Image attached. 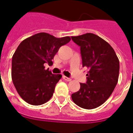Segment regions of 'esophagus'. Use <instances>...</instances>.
I'll list each match as a JSON object with an SVG mask.
<instances>
[{
    "label": "esophagus",
    "mask_w": 133,
    "mask_h": 133,
    "mask_svg": "<svg viewBox=\"0 0 133 133\" xmlns=\"http://www.w3.org/2000/svg\"><path fill=\"white\" fill-rule=\"evenodd\" d=\"M63 79H64V80H65V81H68V82H70L71 81V78H69V77H68L66 76H63Z\"/></svg>",
    "instance_id": "34e87169"
}]
</instances>
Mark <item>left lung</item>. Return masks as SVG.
<instances>
[{"label": "left lung", "mask_w": 133, "mask_h": 133, "mask_svg": "<svg viewBox=\"0 0 133 133\" xmlns=\"http://www.w3.org/2000/svg\"><path fill=\"white\" fill-rule=\"evenodd\" d=\"M80 47L82 66L89 69L86 83H79V91L72 94L78 107L95 109L109 99L118 83L119 60L111 45L92 33L72 36Z\"/></svg>", "instance_id": "1"}]
</instances>
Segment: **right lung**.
<instances>
[{
	"mask_svg": "<svg viewBox=\"0 0 133 133\" xmlns=\"http://www.w3.org/2000/svg\"><path fill=\"white\" fill-rule=\"evenodd\" d=\"M70 39V36L56 38L41 32L19 44L12 59V79L17 93L26 103L39 106L51 98L62 75L52 74L45 69L44 63L52 65L60 47Z\"/></svg>",
	"mask_w": 133,
	"mask_h": 133,
	"instance_id": "obj_1",
	"label": "right lung"
}]
</instances>
